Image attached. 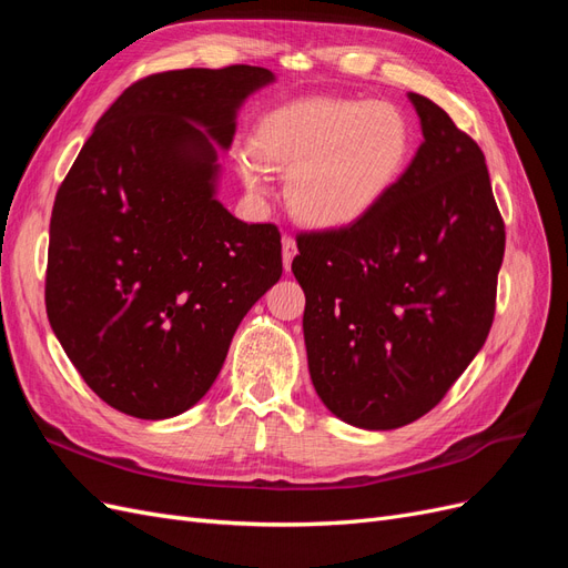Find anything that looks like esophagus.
Segmentation results:
<instances>
[{
  "instance_id": "obj_1",
  "label": "esophagus",
  "mask_w": 568,
  "mask_h": 568,
  "mask_svg": "<svg viewBox=\"0 0 568 568\" xmlns=\"http://www.w3.org/2000/svg\"><path fill=\"white\" fill-rule=\"evenodd\" d=\"M298 248H296V239L294 236H284L282 239V255H284V267L291 270V263H294Z\"/></svg>"
}]
</instances>
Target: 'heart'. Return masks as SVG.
<instances>
[{
  "mask_svg": "<svg viewBox=\"0 0 568 568\" xmlns=\"http://www.w3.org/2000/svg\"><path fill=\"white\" fill-rule=\"evenodd\" d=\"M415 146L409 118L388 101L313 97L270 111L239 156L253 194L270 192V168L291 170L286 196L315 227H346L398 184Z\"/></svg>",
  "mask_w": 568,
  "mask_h": 568,
  "instance_id": "b5f03b06",
  "label": "heart"
}]
</instances>
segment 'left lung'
<instances>
[{"label": "left lung", "mask_w": 568, "mask_h": 568, "mask_svg": "<svg viewBox=\"0 0 568 568\" xmlns=\"http://www.w3.org/2000/svg\"><path fill=\"white\" fill-rule=\"evenodd\" d=\"M407 97L424 142L398 184L353 225L303 232L291 263L313 386L369 432L424 417L469 367L505 255L484 151L432 99Z\"/></svg>", "instance_id": "8db88e82"}]
</instances>
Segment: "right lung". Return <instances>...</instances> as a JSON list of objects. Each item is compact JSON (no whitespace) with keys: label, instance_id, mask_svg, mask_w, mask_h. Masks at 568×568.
I'll return each instance as SVG.
<instances>
[{"label":"right lung","instance_id":"obj_1","mask_svg":"<svg viewBox=\"0 0 568 568\" xmlns=\"http://www.w3.org/2000/svg\"><path fill=\"white\" fill-rule=\"evenodd\" d=\"M267 68H184L136 80L61 182L44 303L101 400L136 419L196 405L251 305L282 277L277 225L215 199L217 151Z\"/></svg>","mask_w":568,"mask_h":568}]
</instances>
